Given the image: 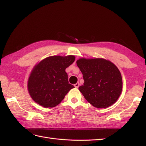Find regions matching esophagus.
Returning a JSON list of instances; mask_svg holds the SVG:
<instances>
[{"label":"esophagus","mask_w":146,"mask_h":146,"mask_svg":"<svg viewBox=\"0 0 146 146\" xmlns=\"http://www.w3.org/2000/svg\"><path fill=\"white\" fill-rule=\"evenodd\" d=\"M74 86H75L76 88H79V82H77L76 84H74Z\"/></svg>","instance_id":"1"}]
</instances>
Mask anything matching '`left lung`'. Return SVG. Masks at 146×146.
<instances>
[{
	"label": "left lung",
	"instance_id": "obj_1",
	"mask_svg": "<svg viewBox=\"0 0 146 146\" xmlns=\"http://www.w3.org/2000/svg\"><path fill=\"white\" fill-rule=\"evenodd\" d=\"M84 82L79 90L85 99L97 108H106L116 102L122 92L119 70L102 58H81L76 62Z\"/></svg>",
	"mask_w": 146,
	"mask_h": 146
}]
</instances>
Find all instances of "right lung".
<instances>
[{"mask_svg": "<svg viewBox=\"0 0 146 146\" xmlns=\"http://www.w3.org/2000/svg\"><path fill=\"white\" fill-rule=\"evenodd\" d=\"M75 56H52L35 66L29 77L28 90L35 102L53 107L61 102L73 85L69 84L65 69L73 64Z\"/></svg>", "mask_w": 146, "mask_h": 146, "instance_id": "right-lung-1", "label": "right lung"}]
</instances>
